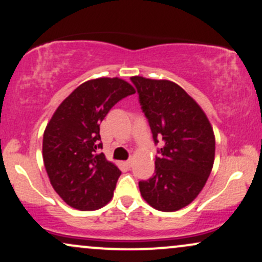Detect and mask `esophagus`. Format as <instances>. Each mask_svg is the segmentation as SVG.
<instances>
[{"label": "esophagus", "instance_id": "34e87169", "mask_svg": "<svg viewBox=\"0 0 262 262\" xmlns=\"http://www.w3.org/2000/svg\"><path fill=\"white\" fill-rule=\"evenodd\" d=\"M124 165H125V166L128 167V169H130V167H132V160L125 161V162H124Z\"/></svg>", "mask_w": 262, "mask_h": 262}]
</instances>
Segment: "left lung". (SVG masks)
Returning <instances> with one entry per match:
<instances>
[{"instance_id":"1","label":"left lung","mask_w":262,"mask_h":262,"mask_svg":"<svg viewBox=\"0 0 262 262\" xmlns=\"http://www.w3.org/2000/svg\"><path fill=\"white\" fill-rule=\"evenodd\" d=\"M154 143H161L155 173L139 181L140 193L155 209L173 212L189 204L206 185L214 162L212 125L197 102L169 80L130 77Z\"/></svg>"}]
</instances>
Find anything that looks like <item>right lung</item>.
Segmentation results:
<instances>
[{
	"label": "right lung",
	"instance_id": "right-lung-1",
	"mask_svg": "<svg viewBox=\"0 0 262 262\" xmlns=\"http://www.w3.org/2000/svg\"><path fill=\"white\" fill-rule=\"evenodd\" d=\"M135 93L118 77L90 80L56 108L43 135V160L50 183L65 203L93 210L112 200L121 170L107 161L100 124L117 102Z\"/></svg>",
	"mask_w": 262,
	"mask_h": 262
}]
</instances>
